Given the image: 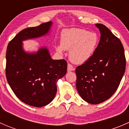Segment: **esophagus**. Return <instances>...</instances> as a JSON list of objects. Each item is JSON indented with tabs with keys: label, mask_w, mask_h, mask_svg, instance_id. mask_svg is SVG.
Wrapping results in <instances>:
<instances>
[{
	"label": "esophagus",
	"mask_w": 129,
	"mask_h": 129,
	"mask_svg": "<svg viewBox=\"0 0 129 129\" xmlns=\"http://www.w3.org/2000/svg\"><path fill=\"white\" fill-rule=\"evenodd\" d=\"M74 66H73L72 64H71V63H68V65H67V71H68V72H71V71H74Z\"/></svg>",
	"instance_id": "34e87169"
}]
</instances>
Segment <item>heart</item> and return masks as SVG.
Returning a JSON list of instances; mask_svg holds the SVG:
<instances>
[{"label": "heart", "mask_w": 129, "mask_h": 129, "mask_svg": "<svg viewBox=\"0 0 129 129\" xmlns=\"http://www.w3.org/2000/svg\"><path fill=\"white\" fill-rule=\"evenodd\" d=\"M98 43V37L93 32L82 28H70L62 32L60 46L56 49L59 53L69 50V57L75 63L87 61L94 54Z\"/></svg>", "instance_id": "obj_1"}]
</instances>
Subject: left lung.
Returning <instances> with one entry per match:
<instances>
[{"instance_id": "left-lung-1", "label": "left lung", "mask_w": 129, "mask_h": 129, "mask_svg": "<svg viewBox=\"0 0 129 129\" xmlns=\"http://www.w3.org/2000/svg\"><path fill=\"white\" fill-rule=\"evenodd\" d=\"M101 39L92 57L75 70L80 97L92 104L109 99L119 87L125 71L124 49L119 38L104 25L95 24Z\"/></svg>"}]
</instances>
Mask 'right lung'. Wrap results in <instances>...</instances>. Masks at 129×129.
Listing matches in <instances>:
<instances>
[{
  "label": "right lung",
  "instance_id": "add662e5",
  "mask_svg": "<svg viewBox=\"0 0 129 129\" xmlns=\"http://www.w3.org/2000/svg\"><path fill=\"white\" fill-rule=\"evenodd\" d=\"M52 22L20 31L9 42L6 52V74L15 95L27 105L45 106L52 101L57 93V82L67 72L64 59H52L46 47L37 53L23 50L22 41L37 38L49 32Z\"/></svg>",
  "mask_w": 129,
  "mask_h": 129
}]
</instances>
